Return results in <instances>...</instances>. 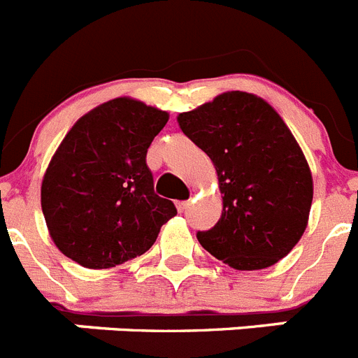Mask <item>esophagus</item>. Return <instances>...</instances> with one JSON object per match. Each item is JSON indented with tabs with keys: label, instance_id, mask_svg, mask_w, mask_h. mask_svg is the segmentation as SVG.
Segmentation results:
<instances>
[{
	"label": "esophagus",
	"instance_id": "obj_1",
	"mask_svg": "<svg viewBox=\"0 0 358 358\" xmlns=\"http://www.w3.org/2000/svg\"><path fill=\"white\" fill-rule=\"evenodd\" d=\"M187 207H189V200H184V202H176V209H178L180 213L185 211Z\"/></svg>",
	"mask_w": 358,
	"mask_h": 358
}]
</instances>
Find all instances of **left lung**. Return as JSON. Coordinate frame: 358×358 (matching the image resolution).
Returning <instances> with one entry per match:
<instances>
[{
	"label": "left lung",
	"mask_w": 358,
	"mask_h": 358,
	"mask_svg": "<svg viewBox=\"0 0 358 358\" xmlns=\"http://www.w3.org/2000/svg\"><path fill=\"white\" fill-rule=\"evenodd\" d=\"M178 125L216 169L222 216L198 231L206 251L240 271L276 264L302 238L313 202L304 152L280 114L242 91L182 113Z\"/></svg>",
	"instance_id": "obj_1"
}]
</instances>
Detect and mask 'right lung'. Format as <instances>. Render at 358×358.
Returning a JSON list of instances; mask_svg holds the SVG:
<instances>
[{
    "instance_id": "1",
    "label": "right lung",
    "mask_w": 358,
    "mask_h": 358,
    "mask_svg": "<svg viewBox=\"0 0 358 358\" xmlns=\"http://www.w3.org/2000/svg\"><path fill=\"white\" fill-rule=\"evenodd\" d=\"M169 114L114 98L82 118L59 143L41 182L50 238L65 257L107 269L143 255L176 215L155 194L147 149Z\"/></svg>"
}]
</instances>
